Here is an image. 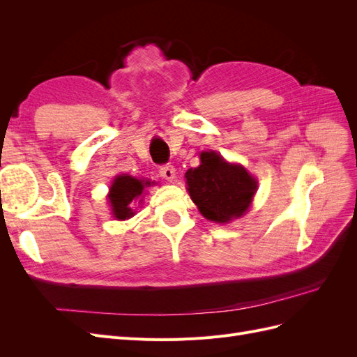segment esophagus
Returning <instances> with one entry per match:
<instances>
[{"label": "esophagus", "mask_w": 357, "mask_h": 357, "mask_svg": "<svg viewBox=\"0 0 357 357\" xmlns=\"http://www.w3.org/2000/svg\"><path fill=\"white\" fill-rule=\"evenodd\" d=\"M159 174H160V177H164L165 180L172 181V180H174V177H176V168L172 167V165H169V164L162 165L159 168Z\"/></svg>", "instance_id": "34e87169"}]
</instances>
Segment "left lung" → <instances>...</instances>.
<instances>
[{
    "label": "left lung",
    "instance_id": "left-lung-1",
    "mask_svg": "<svg viewBox=\"0 0 357 357\" xmlns=\"http://www.w3.org/2000/svg\"><path fill=\"white\" fill-rule=\"evenodd\" d=\"M188 190L204 218L226 223L250 207L256 180L240 165H231L214 152L201 153V165L186 172Z\"/></svg>",
    "mask_w": 357,
    "mask_h": 357
}]
</instances>
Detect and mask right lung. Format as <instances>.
<instances>
[{
	"mask_svg": "<svg viewBox=\"0 0 357 357\" xmlns=\"http://www.w3.org/2000/svg\"><path fill=\"white\" fill-rule=\"evenodd\" d=\"M149 185V181L137 180L131 176H119L113 181L109 195L114 218L121 220L132 218L135 199L142 195L144 186Z\"/></svg>",
	"mask_w": 357,
	"mask_h": 357,
	"instance_id": "add662e5",
	"label": "right lung"
}]
</instances>
